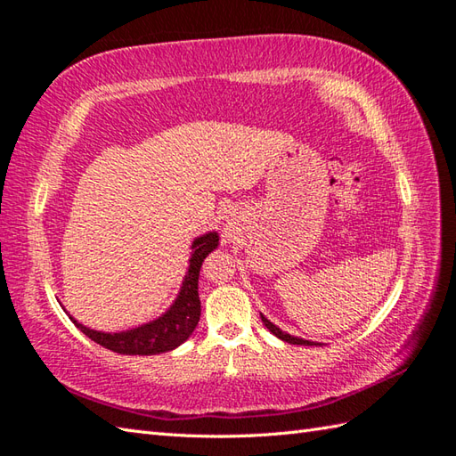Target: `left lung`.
Returning a JSON list of instances; mask_svg holds the SVG:
<instances>
[{"label": "left lung", "mask_w": 456, "mask_h": 456, "mask_svg": "<svg viewBox=\"0 0 456 456\" xmlns=\"http://www.w3.org/2000/svg\"><path fill=\"white\" fill-rule=\"evenodd\" d=\"M262 321H264V324L265 327L269 329V332H273L277 338H281V340H285V342H289V345H303V346H314L317 345V342H311V340H303V338H299V337H291V334H287V332H283L280 327H275V324L272 322V321H267L264 314H262Z\"/></svg>", "instance_id": "8db88e82"}]
</instances>
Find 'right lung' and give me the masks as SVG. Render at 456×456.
I'll list each match as a JSON object with an SVG mask.
<instances>
[{
    "label": "right lung",
    "mask_w": 456,
    "mask_h": 456,
    "mask_svg": "<svg viewBox=\"0 0 456 456\" xmlns=\"http://www.w3.org/2000/svg\"><path fill=\"white\" fill-rule=\"evenodd\" d=\"M218 246V234L216 232H208L200 238L192 241V256L189 272L184 275V281L179 295H176L175 303L169 306V311L161 314L159 319H155L142 327L126 330V332H100L92 330L78 321H70L86 334L88 338L98 342L100 346H104L118 354H139V356H151L161 354V352H169L176 346H181L187 340L192 330L197 329L200 319V299H199V273L200 265L212 249Z\"/></svg>",
    "instance_id": "right-lung-1"
}]
</instances>
